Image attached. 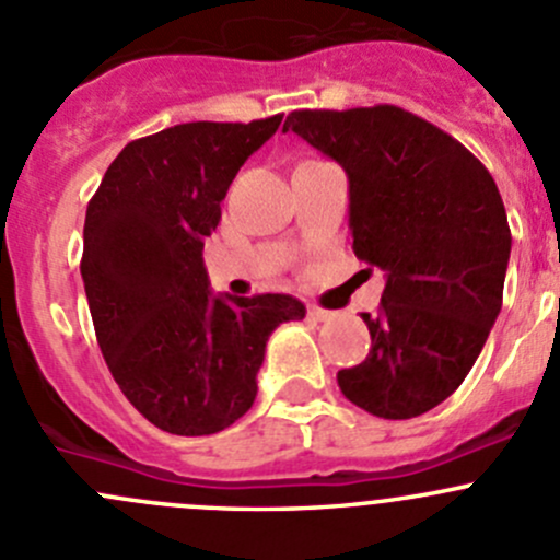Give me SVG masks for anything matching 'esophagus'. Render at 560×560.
<instances>
[{
  "label": "esophagus",
  "mask_w": 560,
  "mask_h": 560,
  "mask_svg": "<svg viewBox=\"0 0 560 560\" xmlns=\"http://www.w3.org/2000/svg\"><path fill=\"white\" fill-rule=\"evenodd\" d=\"M310 315H313V318H315V320H320V323L334 320V313H331V310H323V307H318V304H310Z\"/></svg>",
  "instance_id": "obj_1"
}]
</instances>
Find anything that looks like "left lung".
Returning <instances> with one entry per match:
<instances>
[{
	"mask_svg": "<svg viewBox=\"0 0 560 560\" xmlns=\"http://www.w3.org/2000/svg\"><path fill=\"white\" fill-rule=\"evenodd\" d=\"M282 131L350 183L353 250L385 272L359 366L337 383L355 407L407 420L447 399L501 310L512 234L491 172L447 131L396 105L293 109Z\"/></svg>",
	"mask_w": 560,
	"mask_h": 560,
	"instance_id": "left-lung-1",
	"label": "left lung"
}]
</instances>
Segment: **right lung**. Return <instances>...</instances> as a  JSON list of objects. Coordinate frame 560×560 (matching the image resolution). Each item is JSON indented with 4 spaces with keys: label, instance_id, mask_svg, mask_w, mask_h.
I'll list each match as a JSON object with an SVG mask.
<instances>
[{
    "label": "right lung",
    "instance_id": "right-lung-1",
    "mask_svg": "<svg viewBox=\"0 0 560 560\" xmlns=\"http://www.w3.org/2000/svg\"><path fill=\"white\" fill-rule=\"evenodd\" d=\"M280 120H196L129 142L85 210L80 275L96 342L126 399L166 434L240 420L269 334L304 318L285 293L212 296L201 258L240 166Z\"/></svg>",
    "mask_w": 560,
    "mask_h": 560
}]
</instances>
